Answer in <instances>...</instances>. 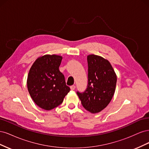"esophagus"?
I'll use <instances>...</instances> for the list:
<instances>
[{"label":"esophagus","instance_id":"34e87169","mask_svg":"<svg viewBox=\"0 0 149 149\" xmlns=\"http://www.w3.org/2000/svg\"><path fill=\"white\" fill-rule=\"evenodd\" d=\"M75 88H76V86L74 85H73V86H70V89H71V90H74L75 89Z\"/></svg>","mask_w":149,"mask_h":149}]
</instances>
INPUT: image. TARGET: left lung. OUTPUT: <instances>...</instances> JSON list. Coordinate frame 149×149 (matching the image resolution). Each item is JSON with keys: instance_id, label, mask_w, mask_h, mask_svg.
<instances>
[{"instance_id": "8db88e82", "label": "left lung", "mask_w": 149, "mask_h": 149, "mask_svg": "<svg viewBox=\"0 0 149 149\" xmlns=\"http://www.w3.org/2000/svg\"><path fill=\"white\" fill-rule=\"evenodd\" d=\"M88 84L84 93L77 92L83 106L92 114L107 107L113 97L117 83L115 71L107 60L101 56L89 55Z\"/></svg>"}]
</instances>
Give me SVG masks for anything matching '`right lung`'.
I'll return each mask as SVG.
<instances>
[{
    "label": "right lung",
    "instance_id": "add662e5",
    "mask_svg": "<svg viewBox=\"0 0 149 149\" xmlns=\"http://www.w3.org/2000/svg\"><path fill=\"white\" fill-rule=\"evenodd\" d=\"M62 56L45 55L35 61L26 80L28 91L35 103L44 110L59 106L70 91L59 70Z\"/></svg>",
    "mask_w": 149,
    "mask_h": 149
}]
</instances>
